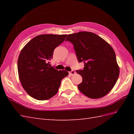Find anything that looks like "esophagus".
<instances>
[{"instance_id":"1","label":"esophagus","mask_w":134,"mask_h":134,"mask_svg":"<svg viewBox=\"0 0 134 134\" xmlns=\"http://www.w3.org/2000/svg\"><path fill=\"white\" fill-rule=\"evenodd\" d=\"M75 73V71L74 70H72V71H71L70 72H69V74H70L71 75H74Z\"/></svg>"}]
</instances>
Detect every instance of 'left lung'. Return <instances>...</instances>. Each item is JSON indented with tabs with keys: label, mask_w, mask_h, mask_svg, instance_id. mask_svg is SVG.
<instances>
[{
	"label": "left lung",
	"mask_w": 134,
	"mask_h": 134,
	"mask_svg": "<svg viewBox=\"0 0 134 134\" xmlns=\"http://www.w3.org/2000/svg\"><path fill=\"white\" fill-rule=\"evenodd\" d=\"M65 41L72 43L78 62L84 63L83 69L76 71L83 78L78 86L79 90L92 99L107 94L120 74L111 46L99 36L86 31L69 35Z\"/></svg>",
	"instance_id": "obj_1"
}]
</instances>
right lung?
I'll use <instances>...</instances> for the list:
<instances>
[{"label": "right lung", "mask_w": 134, "mask_h": 134, "mask_svg": "<svg viewBox=\"0 0 134 134\" xmlns=\"http://www.w3.org/2000/svg\"><path fill=\"white\" fill-rule=\"evenodd\" d=\"M67 35H40L22 48L18 59V71L24 90L32 98L40 100L54 97L59 91L62 80L68 75L65 70L51 66L55 48Z\"/></svg>", "instance_id": "obj_1"}]
</instances>
